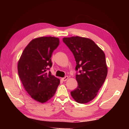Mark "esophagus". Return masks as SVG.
<instances>
[{
	"label": "esophagus",
	"instance_id": "obj_1",
	"mask_svg": "<svg viewBox=\"0 0 129 129\" xmlns=\"http://www.w3.org/2000/svg\"><path fill=\"white\" fill-rule=\"evenodd\" d=\"M68 76H65L64 77H63V78H62L61 79V80L63 81H67L68 79Z\"/></svg>",
	"mask_w": 129,
	"mask_h": 129
}]
</instances>
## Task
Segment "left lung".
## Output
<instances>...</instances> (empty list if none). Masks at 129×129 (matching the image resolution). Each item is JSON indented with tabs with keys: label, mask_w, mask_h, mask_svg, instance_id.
<instances>
[{
	"label": "left lung",
	"mask_w": 129,
	"mask_h": 129,
	"mask_svg": "<svg viewBox=\"0 0 129 129\" xmlns=\"http://www.w3.org/2000/svg\"><path fill=\"white\" fill-rule=\"evenodd\" d=\"M63 41L75 57L76 71L81 68L79 75H76L78 86L71 91V95L77 103H88L96 96L107 76L105 54L89 38H63Z\"/></svg>",
	"instance_id": "8db88e82"
}]
</instances>
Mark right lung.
Returning <instances> with one entry per match:
<instances>
[{"label":"right lung","instance_id":"right-lung-1","mask_svg":"<svg viewBox=\"0 0 129 129\" xmlns=\"http://www.w3.org/2000/svg\"><path fill=\"white\" fill-rule=\"evenodd\" d=\"M59 43L55 37L34 39L18 61V72L23 86L33 99L42 103L54 96L60 84V79L47 72L52 66V53Z\"/></svg>","mask_w":129,"mask_h":129}]
</instances>
